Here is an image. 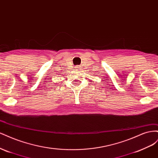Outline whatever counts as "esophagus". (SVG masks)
Returning a JSON list of instances; mask_svg holds the SVG:
<instances>
[{
  "instance_id": "1",
  "label": "esophagus",
  "mask_w": 158,
  "mask_h": 158,
  "mask_svg": "<svg viewBox=\"0 0 158 158\" xmlns=\"http://www.w3.org/2000/svg\"><path fill=\"white\" fill-rule=\"evenodd\" d=\"M75 69H76V70H80V69H81V66H76V67H75Z\"/></svg>"
}]
</instances>
